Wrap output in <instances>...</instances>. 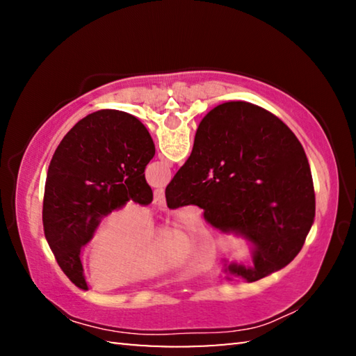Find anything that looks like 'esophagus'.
I'll list each match as a JSON object with an SVG mask.
<instances>
[{
    "label": "esophagus",
    "mask_w": 356,
    "mask_h": 356,
    "mask_svg": "<svg viewBox=\"0 0 356 356\" xmlns=\"http://www.w3.org/2000/svg\"><path fill=\"white\" fill-rule=\"evenodd\" d=\"M154 204H155L156 207H161V209L166 206V202H165V191L161 190V188L154 191Z\"/></svg>",
    "instance_id": "34e87169"
}]
</instances>
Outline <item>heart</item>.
Segmentation results:
<instances>
[{"label":"heart","instance_id":"1","mask_svg":"<svg viewBox=\"0 0 356 356\" xmlns=\"http://www.w3.org/2000/svg\"><path fill=\"white\" fill-rule=\"evenodd\" d=\"M150 220L143 210L122 207L108 213L95 232L91 259L92 276L114 286L131 284L165 273L185 257L188 236L180 231L174 238L150 237Z\"/></svg>","mask_w":356,"mask_h":356}]
</instances>
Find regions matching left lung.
Returning <instances> with one entry per match:
<instances>
[{"instance_id":"obj_1","label":"left lung","mask_w":356,"mask_h":356,"mask_svg":"<svg viewBox=\"0 0 356 356\" xmlns=\"http://www.w3.org/2000/svg\"><path fill=\"white\" fill-rule=\"evenodd\" d=\"M154 155L141 120L118 110L78 120L55 150L45 182L44 232L58 265L83 291L88 284L81 250L102 218L127 201L152 202L144 170Z\"/></svg>"}]
</instances>
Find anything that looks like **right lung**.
I'll use <instances>...</instances> for the list:
<instances>
[{"label": "right lung", "mask_w": 356, "mask_h": 356, "mask_svg": "<svg viewBox=\"0 0 356 356\" xmlns=\"http://www.w3.org/2000/svg\"><path fill=\"white\" fill-rule=\"evenodd\" d=\"M165 195L170 209L197 206L210 226L251 245L254 267L225 261L227 280L252 282L286 267L316 215L303 146L280 118L248 102H226L206 114Z\"/></svg>", "instance_id": "1"}]
</instances>
